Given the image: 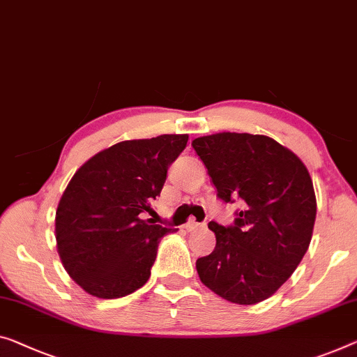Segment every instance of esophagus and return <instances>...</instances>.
<instances>
[{
    "label": "esophagus",
    "instance_id": "1",
    "mask_svg": "<svg viewBox=\"0 0 357 357\" xmlns=\"http://www.w3.org/2000/svg\"><path fill=\"white\" fill-rule=\"evenodd\" d=\"M206 225L205 222H197L194 220H190L188 225H185V229H188L189 232H194V231H200V229H205Z\"/></svg>",
    "mask_w": 357,
    "mask_h": 357
}]
</instances>
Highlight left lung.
Here are the masks:
<instances>
[{"label": "left lung", "instance_id": "1", "mask_svg": "<svg viewBox=\"0 0 357 357\" xmlns=\"http://www.w3.org/2000/svg\"><path fill=\"white\" fill-rule=\"evenodd\" d=\"M192 147L218 197L242 200L234 226L208 222L216 247L195 263L202 284L237 305L263 301L310 247L317 206L310 172L290 149L263 135L216 132L197 137Z\"/></svg>", "mask_w": 357, "mask_h": 357}]
</instances>
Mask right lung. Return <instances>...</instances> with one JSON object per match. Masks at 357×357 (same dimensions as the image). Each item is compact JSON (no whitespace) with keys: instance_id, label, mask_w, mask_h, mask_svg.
Returning <instances> with one entry per match:
<instances>
[{"instance_id":"obj_1","label":"right lung","mask_w":357,"mask_h":357,"mask_svg":"<svg viewBox=\"0 0 357 357\" xmlns=\"http://www.w3.org/2000/svg\"><path fill=\"white\" fill-rule=\"evenodd\" d=\"M188 135L121 141L84 162L56 210V245L68 275L96 298H121L151 278L169 229L144 215Z\"/></svg>"}]
</instances>
